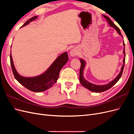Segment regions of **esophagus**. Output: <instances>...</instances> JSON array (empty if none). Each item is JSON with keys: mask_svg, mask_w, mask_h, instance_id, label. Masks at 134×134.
Here are the masks:
<instances>
[{"mask_svg": "<svg viewBox=\"0 0 134 134\" xmlns=\"http://www.w3.org/2000/svg\"><path fill=\"white\" fill-rule=\"evenodd\" d=\"M77 51H76L75 49H72L70 52V56H75V55H77Z\"/></svg>", "mask_w": 134, "mask_h": 134, "instance_id": "1", "label": "esophagus"}]
</instances>
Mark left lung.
Segmentation results:
<instances>
[{"mask_svg":"<svg viewBox=\"0 0 134 134\" xmlns=\"http://www.w3.org/2000/svg\"><path fill=\"white\" fill-rule=\"evenodd\" d=\"M103 17L107 19V21L108 22V23H109V25H110V26L112 27L115 28V29L118 32L119 34L120 35H121L122 36V35H121V33L120 32V30L119 29V28L116 26L113 22L111 21V19L109 18L106 15H103ZM123 44L124 46V49L123 51V52L124 54V56L125 57L124 58L123 60V62H124V64H123V65L121 68V71L119 73V74L117 75V76L116 78L112 80V82H111L110 83H109L107 84L106 85H102V86H98V85H95V84H92L91 83H90L88 81H87L86 79L84 78L83 77V69L85 67V65H86V62H84V61L82 59H80V62L81 63V66H80V72H79V80H80V83L82 84V86L83 87H84L85 88H87L88 90H89L90 91H91L92 92H103L104 91H106L108 90H109V88H111L113 86H114V85L118 82L119 80L120 79V78L121 77V75L122 74V72H123V70H124V65H125V43L124 41L123 42Z\"/></svg>","mask_w":134,"mask_h":134,"instance_id":"left-lung-1","label":"left lung"}]
</instances>
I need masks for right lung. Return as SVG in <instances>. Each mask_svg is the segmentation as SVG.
<instances>
[{
	"label": "right lung",
	"instance_id": "add662e5",
	"mask_svg": "<svg viewBox=\"0 0 134 134\" xmlns=\"http://www.w3.org/2000/svg\"><path fill=\"white\" fill-rule=\"evenodd\" d=\"M37 18V16H35L28 19L21 27L25 26ZM10 60L12 71L15 79L30 91L35 92H40L48 90L56 83L59 78L60 71L64 65L68 62L69 58L67 52H64L55 60V62L51 65V66L44 73L32 78L24 77L18 73L14 67L11 54L10 55Z\"/></svg>",
	"mask_w": 134,
	"mask_h": 134
}]
</instances>
